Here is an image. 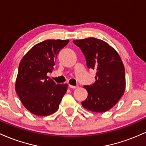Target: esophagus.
Returning <instances> with one entry per match:
<instances>
[{
	"instance_id": "esophagus-1",
	"label": "esophagus",
	"mask_w": 146,
	"mask_h": 146,
	"mask_svg": "<svg viewBox=\"0 0 146 146\" xmlns=\"http://www.w3.org/2000/svg\"><path fill=\"white\" fill-rule=\"evenodd\" d=\"M69 87H70V88H72V89H76V88H77L78 86H72V85H70H70H69Z\"/></svg>"
}]
</instances>
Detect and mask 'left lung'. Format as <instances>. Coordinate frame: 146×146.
<instances>
[{
	"label": "left lung",
	"instance_id": "1",
	"mask_svg": "<svg viewBox=\"0 0 146 146\" xmlns=\"http://www.w3.org/2000/svg\"><path fill=\"white\" fill-rule=\"evenodd\" d=\"M73 42L83 52L88 68L96 71V81L84 86L88 95L82 106L94 112L109 110L125 92V68L120 56L108 42L94 37Z\"/></svg>",
	"mask_w": 146,
	"mask_h": 146
}]
</instances>
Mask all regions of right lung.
<instances>
[{"mask_svg":"<svg viewBox=\"0 0 146 146\" xmlns=\"http://www.w3.org/2000/svg\"><path fill=\"white\" fill-rule=\"evenodd\" d=\"M69 40H46L33 46L21 59L15 90L27 110L40 117L58 110L68 84H56L47 76L55 65L57 54Z\"/></svg>","mask_w":146,"mask_h":146,"instance_id":"right-lung-1","label":"right lung"}]
</instances>
